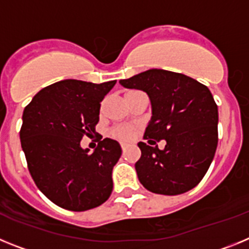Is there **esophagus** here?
<instances>
[{
    "mask_svg": "<svg viewBox=\"0 0 249 249\" xmlns=\"http://www.w3.org/2000/svg\"><path fill=\"white\" fill-rule=\"evenodd\" d=\"M126 147H127V144H126V143H121V148H122L123 151H124V149H126Z\"/></svg>",
    "mask_w": 249,
    "mask_h": 249,
    "instance_id": "34e87169",
    "label": "esophagus"
}]
</instances>
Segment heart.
<instances>
[{"label": "heart", "mask_w": 249, "mask_h": 249, "mask_svg": "<svg viewBox=\"0 0 249 249\" xmlns=\"http://www.w3.org/2000/svg\"><path fill=\"white\" fill-rule=\"evenodd\" d=\"M136 131L137 128L132 124H117V126L112 127L109 131V136L118 141H129L136 135Z\"/></svg>", "instance_id": "b5f03b06"}]
</instances>
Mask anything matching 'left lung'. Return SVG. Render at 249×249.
I'll return each instance as SVG.
<instances>
[{
  "label": "left lung",
  "instance_id": "8db88e82",
  "mask_svg": "<svg viewBox=\"0 0 249 249\" xmlns=\"http://www.w3.org/2000/svg\"><path fill=\"white\" fill-rule=\"evenodd\" d=\"M142 89L152 103V118L140 142L135 167L140 182L153 193L176 196L195 188L210 168L218 143V108L207 86L182 73L148 70L121 80ZM160 139L166 146L160 150Z\"/></svg>",
  "mask_w": 249,
  "mask_h": 249
}]
</instances>
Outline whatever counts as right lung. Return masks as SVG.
Returning <instances> with one entry per match:
<instances>
[{
    "mask_svg": "<svg viewBox=\"0 0 249 249\" xmlns=\"http://www.w3.org/2000/svg\"><path fill=\"white\" fill-rule=\"evenodd\" d=\"M114 85L63 80L41 89L25 107L19 138L28 171L38 190L61 208L83 212L111 196L120 143L100 140L93 153L80 143L96 133L101 102Z\"/></svg>",
    "mask_w": 249,
    "mask_h": 249,
    "instance_id": "1",
    "label": "right lung"
}]
</instances>
